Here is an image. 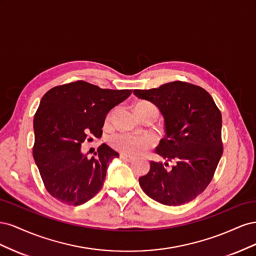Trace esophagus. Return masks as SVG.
I'll list each match as a JSON object with an SVG mask.
<instances>
[{
  "label": "esophagus",
  "instance_id": "esophagus-1",
  "mask_svg": "<svg viewBox=\"0 0 256 256\" xmlns=\"http://www.w3.org/2000/svg\"><path fill=\"white\" fill-rule=\"evenodd\" d=\"M120 159H122V160H126V161H128V162H132L134 160V157H132V156H128V154H120Z\"/></svg>",
  "mask_w": 256,
  "mask_h": 256
}]
</instances>
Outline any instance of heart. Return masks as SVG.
<instances>
[{"mask_svg": "<svg viewBox=\"0 0 256 256\" xmlns=\"http://www.w3.org/2000/svg\"><path fill=\"white\" fill-rule=\"evenodd\" d=\"M136 106L142 108H154V109H156V108L150 102H140ZM110 141L113 147H115L116 150H118L122 152L127 154H136L146 150L147 147H150V140L148 138L125 132L116 134L112 136Z\"/></svg>", "mask_w": 256, "mask_h": 256, "instance_id": "heart-1", "label": "heart"}]
</instances>
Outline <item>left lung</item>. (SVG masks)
Instances as JSON below:
<instances>
[{
  "label": "left lung",
  "mask_w": 256,
  "mask_h": 256,
  "mask_svg": "<svg viewBox=\"0 0 256 256\" xmlns=\"http://www.w3.org/2000/svg\"><path fill=\"white\" fill-rule=\"evenodd\" d=\"M134 94L154 104L164 116L166 136L154 152L175 162L166 168V162L150 161V172L138 178L141 188L164 205L191 202L212 182L222 156L220 110L204 88L182 81Z\"/></svg>",
  "instance_id": "1"
}]
</instances>
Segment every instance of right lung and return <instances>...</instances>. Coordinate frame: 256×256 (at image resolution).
Listing matches in <instances>:
<instances>
[{
	"label": "right lung",
	"instance_id": "right-lung-1",
	"mask_svg": "<svg viewBox=\"0 0 256 256\" xmlns=\"http://www.w3.org/2000/svg\"><path fill=\"white\" fill-rule=\"evenodd\" d=\"M130 94L131 90H104L76 81L44 95L34 118L33 156L54 198L78 206L102 188L109 164L120 154L104 143L88 158L81 145L88 136H102L106 114Z\"/></svg>",
	"mask_w": 256,
	"mask_h": 256
}]
</instances>
